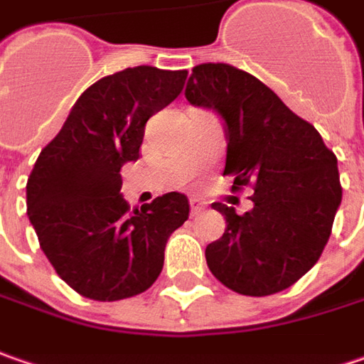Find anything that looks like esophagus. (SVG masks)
<instances>
[{
    "label": "esophagus",
    "instance_id": "obj_1",
    "mask_svg": "<svg viewBox=\"0 0 364 364\" xmlns=\"http://www.w3.org/2000/svg\"><path fill=\"white\" fill-rule=\"evenodd\" d=\"M189 208H191V215H198V213L203 210V203H201L199 199H191V201H189Z\"/></svg>",
    "mask_w": 364,
    "mask_h": 364
}]
</instances>
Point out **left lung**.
Listing matches in <instances>:
<instances>
[{
  "label": "left lung",
  "instance_id": "8db88e82",
  "mask_svg": "<svg viewBox=\"0 0 364 364\" xmlns=\"http://www.w3.org/2000/svg\"><path fill=\"white\" fill-rule=\"evenodd\" d=\"M187 102L213 109L228 140L224 175L252 185V210L212 203L226 218L208 245L212 275L228 289L262 297L291 287L318 262L342 201L338 161L320 132L250 73L224 63L193 67Z\"/></svg>",
  "mask_w": 364,
  "mask_h": 364
}]
</instances>
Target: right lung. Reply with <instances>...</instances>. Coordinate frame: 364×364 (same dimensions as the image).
<instances>
[{
  "label": "right lung",
  "mask_w": 364,
  "mask_h": 364,
  "mask_svg": "<svg viewBox=\"0 0 364 364\" xmlns=\"http://www.w3.org/2000/svg\"><path fill=\"white\" fill-rule=\"evenodd\" d=\"M185 79L187 71L142 65L95 81L30 173L26 205L40 248L83 297L118 301L146 291L163 271L168 236L189 218L179 191L134 212L119 193V168L140 156L146 122Z\"/></svg>",
  "instance_id": "obj_1"
}]
</instances>
